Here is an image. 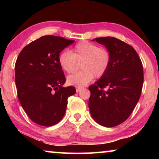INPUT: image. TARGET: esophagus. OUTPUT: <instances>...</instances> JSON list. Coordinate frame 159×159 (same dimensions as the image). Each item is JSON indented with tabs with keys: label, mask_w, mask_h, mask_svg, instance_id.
Returning a JSON list of instances; mask_svg holds the SVG:
<instances>
[{
	"label": "esophagus",
	"mask_w": 159,
	"mask_h": 159,
	"mask_svg": "<svg viewBox=\"0 0 159 159\" xmlns=\"http://www.w3.org/2000/svg\"><path fill=\"white\" fill-rule=\"evenodd\" d=\"M76 92L79 93V92H80V90H83V88H81V87H76Z\"/></svg>",
	"instance_id": "esophagus-1"
}]
</instances>
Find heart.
Returning a JSON list of instances; mask_svg holds the SVG:
<instances>
[{
  "mask_svg": "<svg viewBox=\"0 0 159 159\" xmlns=\"http://www.w3.org/2000/svg\"><path fill=\"white\" fill-rule=\"evenodd\" d=\"M76 61L80 62V71L67 77V83L82 87L93 79L101 78L106 74L111 62V55L104 48L83 41L78 43L69 52L64 51L58 57L61 69L66 73H71L76 68Z\"/></svg>",
  "mask_w": 159,
  "mask_h": 159,
  "instance_id": "heart-1",
  "label": "heart"
}]
</instances>
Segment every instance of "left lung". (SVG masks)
Here are the masks:
<instances>
[{
	"instance_id": "1",
	"label": "left lung",
	"mask_w": 159,
	"mask_h": 159,
	"mask_svg": "<svg viewBox=\"0 0 159 159\" xmlns=\"http://www.w3.org/2000/svg\"><path fill=\"white\" fill-rule=\"evenodd\" d=\"M106 47L111 62L106 74L90 85L88 107L95 121L114 127L130 116L140 98L144 81L143 67L131 45L114 37L96 38ZM107 88L104 91L103 88Z\"/></svg>"
}]
</instances>
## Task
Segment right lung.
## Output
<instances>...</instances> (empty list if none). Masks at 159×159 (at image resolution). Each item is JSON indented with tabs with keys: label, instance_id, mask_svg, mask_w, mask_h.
Instances as JSON below:
<instances>
[{
	"label": "right lung",
	"instance_id": "add662e5",
	"mask_svg": "<svg viewBox=\"0 0 159 159\" xmlns=\"http://www.w3.org/2000/svg\"><path fill=\"white\" fill-rule=\"evenodd\" d=\"M74 41L44 36L21 51L15 63L19 100L28 116L43 126H52L65 114L67 99L76 93L66 81L58 62L60 53Z\"/></svg>",
	"mask_w": 159,
	"mask_h": 159
}]
</instances>
